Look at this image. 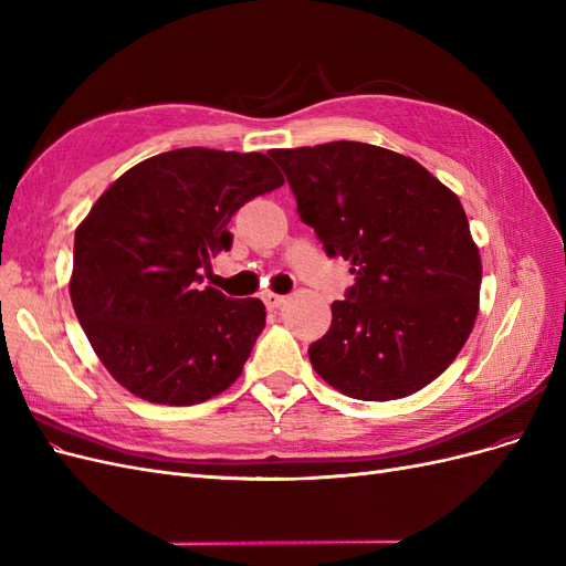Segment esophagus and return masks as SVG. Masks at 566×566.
I'll return each instance as SVG.
<instances>
[{"label":"esophagus","mask_w":566,"mask_h":566,"mask_svg":"<svg viewBox=\"0 0 566 566\" xmlns=\"http://www.w3.org/2000/svg\"><path fill=\"white\" fill-rule=\"evenodd\" d=\"M285 302V297L283 295H273V293H269V295H264V304H266V310H279V306Z\"/></svg>","instance_id":"1"}]
</instances>
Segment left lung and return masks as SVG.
I'll return each instance as SVG.
<instances>
[{
	"instance_id": "left-lung-1",
	"label": "left lung",
	"mask_w": 566,
	"mask_h": 566,
	"mask_svg": "<svg viewBox=\"0 0 566 566\" xmlns=\"http://www.w3.org/2000/svg\"><path fill=\"white\" fill-rule=\"evenodd\" d=\"M328 256L352 262L331 331L310 347L321 378L361 401L408 397L447 370L472 333L482 260L453 191L413 158L361 142L276 148Z\"/></svg>"
}]
</instances>
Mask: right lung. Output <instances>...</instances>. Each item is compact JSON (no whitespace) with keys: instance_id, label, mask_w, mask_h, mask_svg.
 <instances>
[{"instance_id":"1","label":"right lung","mask_w":566,"mask_h":566,"mask_svg":"<svg viewBox=\"0 0 566 566\" xmlns=\"http://www.w3.org/2000/svg\"><path fill=\"white\" fill-rule=\"evenodd\" d=\"M283 186L262 153L177 148L119 177L75 231L71 300L101 364L139 399L193 406L229 389L264 304L200 287L231 217Z\"/></svg>"}]
</instances>
